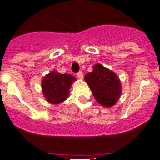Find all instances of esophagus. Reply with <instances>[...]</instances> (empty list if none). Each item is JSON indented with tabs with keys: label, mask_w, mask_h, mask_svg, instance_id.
<instances>
[{
	"label": "esophagus",
	"mask_w": 160,
	"mask_h": 160,
	"mask_svg": "<svg viewBox=\"0 0 160 160\" xmlns=\"http://www.w3.org/2000/svg\"><path fill=\"white\" fill-rule=\"evenodd\" d=\"M76 76H78V78H79V79H83V72L82 71L78 72V73L76 74Z\"/></svg>",
	"instance_id": "34e87169"
}]
</instances>
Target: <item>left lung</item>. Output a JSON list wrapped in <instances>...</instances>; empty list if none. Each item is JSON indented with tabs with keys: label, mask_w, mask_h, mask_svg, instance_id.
I'll use <instances>...</instances> for the list:
<instances>
[{
	"label": "left lung",
	"mask_w": 160,
	"mask_h": 160,
	"mask_svg": "<svg viewBox=\"0 0 160 160\" xmlns=\"http://www.w3.org/2000/svg\"><path fill=\"white\" fill-rule=\"evenodd\" d=\"M92 69L85 75V82L99 104L104 107H112L121 95V80L115 72L99 63L95 64Z\"/></svg>",
	"instance_id": "obj_1"
}]
</instances>
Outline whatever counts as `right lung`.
I'll list each match as a JSON object with an SVG mask.
<instances>
[{
  "label": "right lung",
  "mask_w": 160,
  "mask_h": 160,
  "mask_svg": "<svg viewBox=\"0 0 160 160\" xmlns=\"http://www.w3.org/2000/svg\"><path fill=\"white\" fill-rule=\"evenodd\" d=\"M76 80L70 74H62L57 70L51 71L42 78V92L51 104H59L68 99L71 85Z\"/></svg>",
  "instance_id": "1"
}]
</instances>
